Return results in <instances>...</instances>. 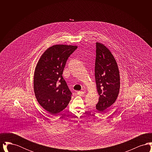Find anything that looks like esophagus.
Listing matches in <instances>:
<instances>
[{
  "label": "esophagus",
  "mask_w": 152,
  "mask_h": 152,
  "mask_svg": "<svg viewBox=\"0 0 152 152\" xmlns=\"http://www.w3.org/2000/svg\"><path fill=\"white\" fill-rule=\"evenodd\" d=\"M84 92H83V91H78V92H77V94H78V95H83V94H84Z\"/></svg>",
  "instance_id": "obj_1"
}]
</instances>
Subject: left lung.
Returning <instances> with one entry per match:
<instances>
[{"label":"left lung","instance_id":"8db88e82","mask_svg":"<svg viewBox=\"0 0 152 152\" xmlns=\"http://www.w3.org/2000/svg\"><path fill=\"white\" fill-rule=\"evenodd\" d=\"M95 80L99 94L96 109L104 112L116 100L119 93L120 73L116 60L102 44L96 43Z\"/></svg>","mask_w":152,"mask_h":152}]
</instances>
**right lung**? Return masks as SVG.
<instances>
[{
	"label": "right lung",
	"instance_id": "add662e5",
	"mask_svg": "<svg viewBox=\"0 0 152 152\" xmlns=\"http://www.w3.org/2000/svg\"><path fill=\"white\" fill-rule=\"evenodd\" d=\"M77 46L54 45L45 51L35 68L34 88L40 105L52 115L67 107L72 93L63 72L66 62Z\"/></svg>",
	"mask_w": 152,
	"mask_h": 152
}]
</instances>
